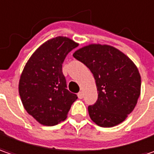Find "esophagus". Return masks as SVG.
<instances>
[{
  "label": "esophagus",
  "instance_id": "34e87169",
  "mask_svg": "<svg viewBox=\"0 0 154 154\" xmlns=\"http://www.w3.org/2000/svg\"><path fill=\"white\" fill-rule=\"evenodd\" d=\"M77 97L79 99H82L83 98V93H82V91H80L79 93L77 94Z\"/></svg>",
  "mask_w": 154,
  "mask_h": 154
}]
</instances>
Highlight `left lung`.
<instances>
[{
    "instance_id": "left-lung-1",
    "label": "left lung",
    "mask_w": 154,
    "mask_h": 154,
    "mask_svg": "<svg viewBox=\"0 0 154 154\" xmlns=\"http://www.w3.org/2000/svg\"><path fill=\"white\" fill-rule=\"evenodd\" d=\"M73 57L92 72L98 100L88 107L91 120L110 128L124 122L133 112L140 94V75L135 63L123 52L106 44H88Z\"/></svg>"
}]
</instances>
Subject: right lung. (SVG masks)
<instances>
[{
	"instance_id": "1",
	"label": "right lung",
	"mask_w": 154,
	"mask_h": 154,
	"mask_svg": "<svg viewBox=\"0 0 154 154\" xmlns=\"http://www.w3.org/2000/svg\"><path fill=\"white\" fill-rule=\"evenodd\" d=\"M77 42L66 36L45 42L25 64L19 82V93L26 112L39 124L54 126L64 121L77 94L66 88L62 64Z\"/></svg>"
}]
</instances>
